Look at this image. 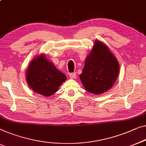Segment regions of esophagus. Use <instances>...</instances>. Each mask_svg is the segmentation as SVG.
Here are the masks:
<instances>
[{
  "mask_svg": "<svg viewBox=\"0 0 146 146\" xmlns=\"http://www.w3.org/2000/svg\"><path fill=\"white\" fill-rule=\"evenodd\" d=\"M76 76V72H72V73L69 74V77L72 78V79L75 78Z\"/></svg>",
  "mask_w": 146,
  "mask_h": 146,
  "instance_id": "obj_1",
  "label": "esophagus"
}]
</instances>
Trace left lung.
<instances>
[{
	"instance_id": "1",
	"label": "left lung",
	"mask_w": 146,
	"mask_h": 146,
	"mask_svg": "<svg viewBox=\"0 0 146 146\" xmlns=\"http://www.w3.org/2000/svg\"><path fill=\"white\" fill-rule=\"evenodd\" d=\"M119 64L106 45L95 42L80 78L88 92L98 95L109 90L117 80Z\"/></svg>"
}]
</instances>
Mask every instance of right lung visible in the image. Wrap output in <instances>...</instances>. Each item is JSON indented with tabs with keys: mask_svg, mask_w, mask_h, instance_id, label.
<instances>
[{
	"mask_svg": "<svg viewBox=\"0 0 146 146\" xmlns=\"http://www.w3.org/2000/svg\"><path fill=\"white\" fill-rule=\"evenodd\" d=\"M66 76L56 68L45 56L40 55L31 61L27 68L26 80L35 92L49 97L56 92Z\"/></svg>",
	"mask_w": 146,
	"mask_h": 146,
	"instance_id": "add662e5",
	"label": "right lung"
}]
</instances>
